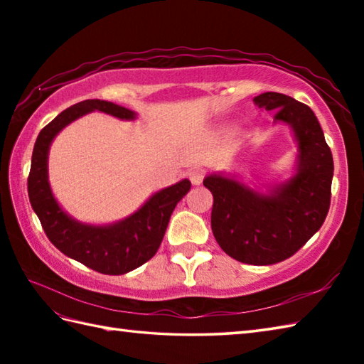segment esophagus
I'll list each match as a JSON object with an SVG mask.
<instances>
[{"instance_id":"obj_1","label":"esophagus","mask_w":364,"mask_h":364,"mask_svg":"<svg viewBox=\"0 0 364 364\" xmlns=\"http://www.w3.org/2000/svg\"><path fill=\"white\" fill-rule=\"evenodd\" d=\"M203 178H205V172L202 168H194V170H191V172H189V180H191L192 184H194V186L202 184Z\"/></svg>"}]
</instances>
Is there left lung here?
Returning a JSON list of instances; mask_svg holds the SVG:
<instances>
[{"label": "left lung", "mask_w": 364, "mask_h": 364, "mask_svg": "<svg viewBox=\"0 0 364 364\" xmlns=\"http://www.w3.org/2000/svg\"><path fill=\"white\" fill-rule=\"evenodd\" d=\"M289 123L299 142V168L291 180L262 196L220 175L205 178L214 203L211 228L220 249L245 264L266 266L288 259L304 247L327 218L333 156L318 117L306 105L277 92L253 98Z\"/></svg>", "instance_id": "8db88e82"}]
</instances>
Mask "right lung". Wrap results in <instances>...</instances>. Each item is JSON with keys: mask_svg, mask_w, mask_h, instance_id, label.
<instances>
[{"mask_svg": "<svg viewBox=\"0 0 364 364\" xmlns=\"http://www.w3.org/2000/svg\"><path fill=\"white\" fill-rule=\"evenodd\" d=\"M92 111L125 120H133L136 115L127 107L103 100H84L60 112L37 136L28 176V196L45 235L58 250L100 274L122 275L154 257L170 215L176 203L189 192L191 181L183 180L159 191L137 213L114 225H82L68 218L51 194L46 172L48 149L60 129Z\"/></svg>", "mask_w": 364, "mask_h": 364, "instance_id": "right-lung-1", "label": "right lung"}]
</instances>
